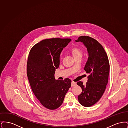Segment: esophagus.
<instances>
[{
	"label": "esophagus",
	"instance_id": "34e87169",
	"mask_svg": "<svg viewBox=\"0 0 128 128\" xmlns=\"http://www.w3.org/2000/svg\"><path fill=\"white\" fill-rule=\"evenodd\" d=\"M76 84V82H73V81L72 82V86H74Z\"/></svg>",
	"mask_w": 128,
	"mask_h": 128
}]
</instances>
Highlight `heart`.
<instances>
[{"label": "heart", "instance_id": "obj_1", "mask_svg": "<svg viewBox=\"0 0 128 128\" xmlns=\"http://www.w3.org/2000/svg\"><path fill=\"white\" fill-rule=\"evenodd\" d=\"M70 52H71L72 55H73L75 58H76L78 57H82L83 53L82 49L78 46H75L72 48L70 50ZM60 59H62L61 56H60Z\"/></svg>", "mask_w": 128, "mask_h": 128}]
</instances>
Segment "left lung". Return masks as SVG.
<instances>
[{"label": "left lung", "instance_id": "8db88e82", "mask_svg": "<svg viewBox=\"0 0 128 128\" xmlns=\"http://www.w3.org/2000/svg\"><path fill=\"white\" fill-rule=\"evenodd\" d=\"M79 41L84 43L89 54L84 70L90 75L85 84L81 81L77 82V85L82 89L78 99L82 105L90 107L98 102L106 90L110 73V62L103 46L97 40L88 36H80L76 40Z\"/></svg>", "mask_w": 128, "mask_h": 128}]
</instances>
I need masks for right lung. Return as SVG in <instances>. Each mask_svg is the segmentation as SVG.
Returning <instances> with one entry per match:
<instances>
[{"mask_svg": "<svg viewBox=\"0 0 128 128\" xmlns=\"http://www.w3.org/2000/svg\"><path fill=\"white\" fill-rule=\"evenodd\" d=\"M70 38L46 39L34 45L27 63V75L32 90L40 103L50 110L59 108L71 86L68 78L56 80L54 74L60 66V56Z\"/></svg>", "mask_w": 128, "mask_h": 128, "instance_id": "right-lung-1", "label": "right lung"}]
</instances>
